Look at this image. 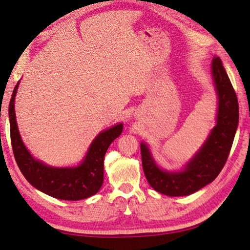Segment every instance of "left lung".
Listing matches in <instances>:
<instances>
[{"mask_svg": "<svg viewBox=\"0 0 250 250\" xmlns=\"http://www.w3.org/2000/svg\"><path fill=\"white\" fill-rule=\"evenodd\" d=\"M211 73L218 95L217 125L211 130L205 145L188 163L185 170H161L152 159L147 146L141 143L143 172L156 192L167 196L189 195L213 182L225 166L238 125V100L219 57L213 58Z\"/></svg>", "mask_w": 250, "mask_h": 250, "instance_id": "8db88e82", "label": "left lung"}]
</instances>
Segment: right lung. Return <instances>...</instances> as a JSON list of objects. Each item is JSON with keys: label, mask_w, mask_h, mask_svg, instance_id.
Segmentation results:
<instances>
[{"label": "right lung", "mask_w": 250, "mask_h": 250, "mask_svg": "<svg viewBox=\"0 0 250 250\" xmlns=\"http://www.w3.org/2000/svg\"><path fill=\"white\" fill-rule=\"evenodd\" d=\"M19 83L14 87L8 107L11 143L21 172L34 188L47 195L65 201H79L95 195L104 182V159L109 146L122 132V125L98 134L91 143L83 162L77 167H50L33 158L20 137L15 119L14 100Z\"/></svg>", "instance_id": "right-lung-1"}]
</instances>
